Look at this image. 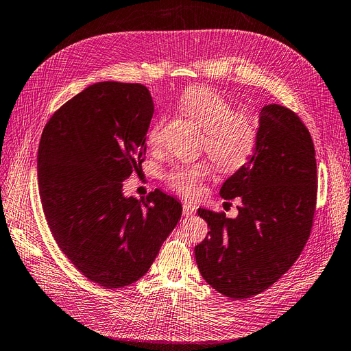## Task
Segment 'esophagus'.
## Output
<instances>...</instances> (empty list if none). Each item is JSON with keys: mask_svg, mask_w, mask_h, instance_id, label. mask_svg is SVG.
<instances>
[{"mask_svg": "<svg viewBox=\"0 0 351 351\" xmlns=\"http://www.w3.org/2000/svg\"><path fill=\"white\" fill-rule=\"evenodd\" d=\"M194 212H195V208L193 204H190V203L183 204V216L184 217H191L194 215Z\"/></svg>", "mask_w": 351, "mask_h": 351, "instance_id": "1", "label": "esophagus"}]
</instances>
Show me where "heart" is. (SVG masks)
Returning <instances> with one entry per match:
<instances>
[{
	"label": "heart",
	"instance_id": "1",
	"mask_svg": "<svg viewBox=\"0 0 351 351\" xmlns=\"http://www.w3.org/2000/svg\"><path fill=\"white\" fill-rule=\"evenodd\" d=\"M178 108L203 131L207 154L224 171L242 167L254 152L258 138L255 119L245 112H233L232 104L220 93L204 88L191 86L181 93ZM161 122L154 125L148 141L156 144ZM212 174L207 162L178 164L167 173V183L176 191L197 197L203 190V180Z\"/></svg>",
	"mask_w": 351,
	"mask_h": 351
}]
</instances>
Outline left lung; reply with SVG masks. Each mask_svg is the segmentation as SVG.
Returning <instances> with one entry per match:
<instances>
[{
    "label": "left lung",
    "mask_w": 351,
    "mask_h": 351,
    "mask_svg": "<svg viewBox=\"0 0 351 351\" xmlns=\"http://www.w3.org/2000/svg\"><path fill=\"white\" fill-rule=\"evenodd\" d=\"M223 199H241L239 215L199 208L208 236L194 247L204 281L221 295L250 298L276 282L310 237L317 202V161L310 132L291 109L259 112L247 161L224 181Z\"/></svg>",
    "instance_id": "obj_1"
}]
</instances>
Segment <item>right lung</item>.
<instances>
[{
	"label": "right lung",
	"mask_w": 351,
	"mask_h": 351,
	"mask_svg": "<svg viewBox=\"0 0 351 351\" xmlns=\"http://www.w3.org/2000/svg\"><path fill=\"white\" fill-rule=\"evenodd\" d=\"M152 114L144 85L97 82L56 110L40 139L38 191L50 232L76 269L109 289L148 272L183 212L158 189L145 200L122 193L145 160Z\"/></svg>",
	"instance_id": "right-lung-1"
}]
</instances>
